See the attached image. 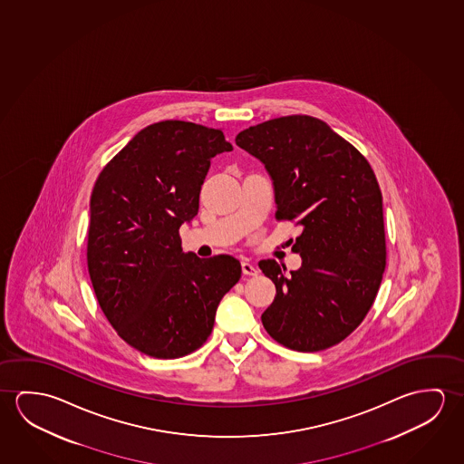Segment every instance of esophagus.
I'll return each mask as SVG.
<instances>
[{
    "mask_svg": "<svg viewBox=\"0 0 464 464\" xmlns=\"http://www.w3.org/2000/svg\"><path fill=\"white\" fill-rule=\"evenodd\" d=\"M242 273L245 276H256L257 269L255 266L248 263V261H242Z\"/></svg>",
    "mask_w": 464,
    "mask_h": 464,
    "instance_id": "obj_1",
    "label": "esophagus"
}]
</instances>
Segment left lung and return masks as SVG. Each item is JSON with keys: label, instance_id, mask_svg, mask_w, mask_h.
Wrapping results in <instances>:
<instances>
[{"label": "left lung", "instance_id": "obj_1", "mask_svg": "<svg viewBox=\"0 0 464 464\" xmlns=\"http://www.w3.org/2000/svg\"><path fill=\"white\" fill-rule=\"evenodd\" d=\"M238 147L273 179L276 219L302 226L285 274L259 261L277 295L261 316L267 334L295 352L337 345L362 323L382 282L387 246L382 193L360 151L321 119L294 114L245 129Z\"/></svg>", "mask_w": 464, "mask_h": 464}]
</instances>
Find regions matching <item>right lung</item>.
Returning a JSON list of instances; mask_svg holds the SVG:
<instances>
[{"instance_id":"obj_1","label":"right lung","mask_w":464,"mask_h":464,"mask_svg":"<svg viewBox=\"0 0 464 464\" xmlns=\"http://www.w3.org/2000/svg\"><path fill=\"white\" fill-rule=\"evenodd\" d=\"M232 150L221 129L161 121L137 133L96 179L87 242L92 285L119 337L151 358L198 350L222 296L242 276L236 257L184 253L179 236L198 214L211 158Z\"/></svg>"}]
</instances>
